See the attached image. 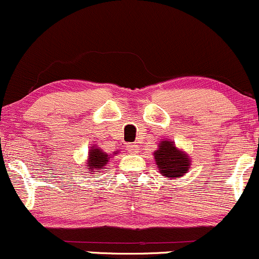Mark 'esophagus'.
I'll list each match as a JSON object with an SVG mask.
<instances>
[{"mask_svg": "<svg viewBox=\"0 0 259 259\" xmlns=\"http://www.w3.org/2000/svg\"><path fill=\"white\" fill-rule=\"evenodd\" d=\"M138 146L137 145H133V143H130V145H127V151L130 152V153H137L138 152Z\"/></svg>", "mask_w": 259, "mask_h": 259, "instance_id": "esophagus-1", "label": "esophagus"}]
</instances>
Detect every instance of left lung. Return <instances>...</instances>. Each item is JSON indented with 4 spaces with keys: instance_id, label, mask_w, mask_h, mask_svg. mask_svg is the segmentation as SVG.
Instances as JSON below:
<instances>
[{
    "instance_id": "8db88e82",
    "label": "left lung",
    "mask_w": 259,
    "mask_h": 259,
    "mask_svg": "<svg viewBox=\"0 0 259 259\" xmlns=\"http://www.w3.org/2000/svg\"><path fill=\"white\" fill-rule=\"evenodd\" d=\"M158 147L154 152V159L162 176L168 178H178L187 172L191 166L188 157L178 151L173 142L162 141Z\"/></svg>"
}]
</instances>
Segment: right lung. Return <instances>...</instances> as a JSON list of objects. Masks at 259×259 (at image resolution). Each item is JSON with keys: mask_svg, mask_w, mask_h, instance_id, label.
I'll return each instance as SVG.
<instances>
[{"mask_svg": "<svg viewBox=\"0 0 259 259\" xmlns=\"http://www.w3.org/2000/svg\"><path fill=\"white\" fill-rule=\"evenodd\" d=\"M108 154L105 153L102 149L100 148H91L90 156H89V162H87V168L89 172H93V170H101L105 169V166L108 162Z\"/></svg>", "mask_w": 259, "mask_h": 259, "instance_id": "right-lung-1", "label": "right lung"}]
</instances>
